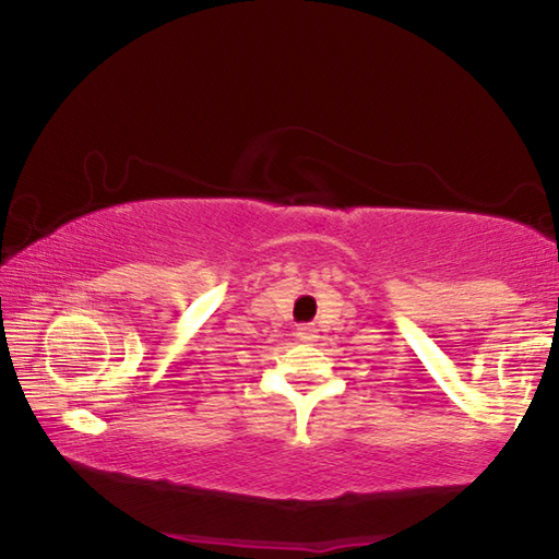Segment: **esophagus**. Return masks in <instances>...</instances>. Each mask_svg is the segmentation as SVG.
Returning <instances> with one entry per match:
<instances>
[{
	"label": "esophagus",
	"instance_id": "esophagus-1",
	"mask_svg": "<svg viewBox=\"0 0 559 559\" xmlns=\"http://www.w3.org/2000/svg\"><path fill=\"white\" fill-rule=\"evenodd\" d=\"M298 337L302 340V343L313 345L316 340H318V328H316V325H300V328H298Z\"/></svg>",
	"mask_w": 559,
	"mask_h": 559
}]
</instances>
